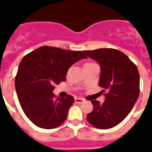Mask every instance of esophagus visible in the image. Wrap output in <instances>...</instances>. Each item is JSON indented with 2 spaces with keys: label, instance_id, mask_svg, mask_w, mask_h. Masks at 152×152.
Instances as JSON below:
<instances>
[{
  "label": "esophagus",
  "instance_id": "34e87169",
  "mask_svg": "<svg viewBox=\"0 0 152 152\" xmlns=\"http://www.w3.org/2000/svg\"><path fill=\"white\" fill-rule=\"evenodd\" d=\"M75 102H76V103L81 104V103H83V102H84V99H81V98H76V99H75Z\"/></svg>",
  "mask_w": 152,
  "mask_h": 152
}]
</instances>
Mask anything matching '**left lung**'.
Masks as SVG:
<instances>
[{
    "mask_svg": "<svg viewBox=\"0 0 152 152\" xmlns=\"http://www.w3.org/2000/svg\"><path fill=\"white\" fill-rule=\"evenodd\" d=\"M101 68L99 85L108 91L102 104L92 100V112L87 119L93 126L108 129L121 123L132 110L139 97L140 75L137 67L121 51L104 48L83 51Z\"/></svg>",
    "mask_w": 152,
    "mask_h": 152,
    "instance_id": "8db88e82",
    "label": "left lung"
}]
</instances>
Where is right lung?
<instances>
[{"instance_id": "obj_1", "label": "right lung", "mask_w": 152, "mask_h": 152, "mask_svg": "<svg viewBox=\"0 0 152 152\" xmlns=\"http://www.w3.org/2000/svg\"><path fill=\"white\" fill-rule=\"evenodd\" d=\"M82 51L42 46L27 54L19 65L15 86L20 106L38 127L54 129L64 122L74 98L54 99L55 84L65 81L69 69L80 59Z\"/></svg>"}]
</instances>
